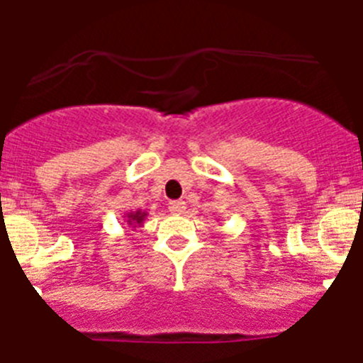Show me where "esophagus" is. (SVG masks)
<instances>
[{"instance_id": "obj_1", "label": "esophagus", "mask_w": 363, "mask_h": 363, "mask_svg": "<svg viewBox=\"0 0 363 363\" xmlns=\"http://www.w3.org/2000/svg\"><path fill=\"white\" fill-rule=\"evenodd\" d=\"M169 209H171L172 214H184L185 209H187V203L184 200H174L169 203Z\"/></svg>"}]
</instances>
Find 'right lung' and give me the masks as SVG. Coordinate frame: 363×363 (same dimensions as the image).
<instances>
[{
  "label": "right lung",
  "mask_w": 363,
  "mask_h": 363,
  "mask_svg": "<svg viewBox=\"0 0 363 363\" xmlns=\"http://www.w3.org/2000/svg\"><path fill=\"white\" fill-rule=\"evenodd\" d=\"M147 218V213L145 211L142 209H138V211H130V213H125L123 220L125 223L130 227V229H136V227H142L143 225V221H145Z\"/></svg>",
  "instance_id": "1"
}]
</instances>
